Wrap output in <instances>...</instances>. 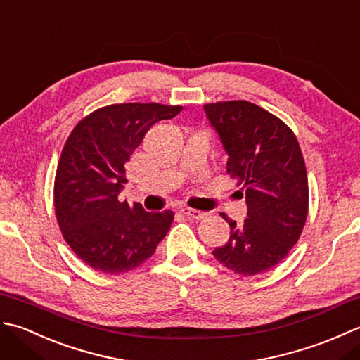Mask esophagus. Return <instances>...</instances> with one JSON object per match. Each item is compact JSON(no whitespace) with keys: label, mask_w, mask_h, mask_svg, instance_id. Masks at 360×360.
<instances>
[{"label":"esophagus","mask_w":360,"mask_h":360,"mask_svg":"<svg viewBox=\"0 0 360 360\" xmlns=\"http://www.w3.org/2000/svg\"><path fill=\"white\" fill-rule=\"evenodd\" d=\"M180 212L183 216H186L189 219H195V221H200V219L207 216V212L199 211V210H193V208H181Z\"/></svg>","instance_id":"obj_1"}]
</instances>
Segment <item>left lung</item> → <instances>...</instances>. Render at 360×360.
Here are the masks:
<instances>
[{
	"label": "left lung",
	"instance_id": "obj_1",
	"mask_svg": "<svg viewBox=\"0 0 360 360\" xmlns=\"http://www.w3.org/2000/svg\"><path fill=\"white\" fill-rule=\"evenodd\" d=\"M203 110L247 203L240 226L222 214L230 239L212 255L234 274L258 275L281 262L303 231L309 207L303 153L290 127L252 102H212Z\"/></svg>",
	"mask_w": 360,
	"mask_h": 360
}]
</instances>
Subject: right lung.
<instances>
[{
    "instance_id": "add662e5",
    "label": "right lung",
    "mask_w": 360,
    "mask_h": 360,
    "mask_svg": "<svg viewBox=\"0 0 360 360\" xmlns=\"http://www.w3.org/2000/svg\"><path fill=\"white\" fill-rule=\"evenodd\" d=\"M181 105L129 102L94 110L72 129L54 181L57 224L86 266L120 275L149 259L169 231L174 212L121 202L126 163L153 124Z\"/></svg>"
}]
</instances>
